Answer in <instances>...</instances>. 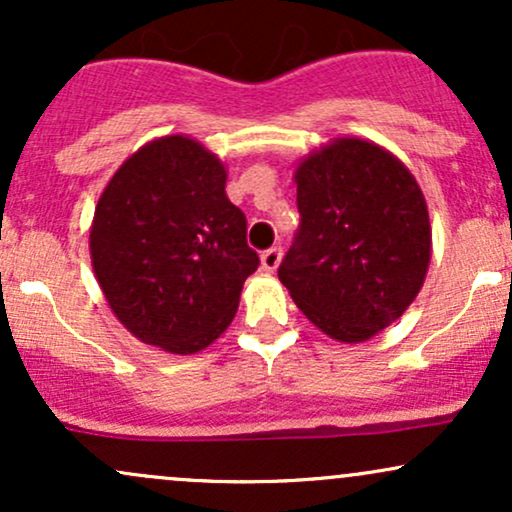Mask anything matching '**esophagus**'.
I'll use <instances>...</instances> for the list:
<instances>
[{
    "label": "esophagus",
    "mask_w": 512,
    "mask_h": 512,
    "mask_svg": "<svg viewBox=\"0 0 512 512\" xmlns=\"http://www.w3.org/2000/svg\"><path fill=\"white\" fill-rule=\"evenodd\" d=\"M260 262H262V269L267 274H274L276 272V267H279V262H281V250L279 248H269V250H264L262 252V257H260Z\"/></svg>",
    "instance_id": "obj_1"
}]
</instances>
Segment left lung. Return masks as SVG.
Returning <instances> with one entry per match:
<instances>
[{
    "instance_id": "obj_1",
    "label": "left lung",
    "mask_w": 512,
    "mask_h": 512,
    "mask_svg": "<svg viewBox=\"0 0 512 512\" xmlns=\"http://www.w3.org/2000/svg\"><path fill=\"white\" fill-rule=\"evenodd\" d=\"M293 180L301 228L279 281L327 337L368 342L424 286L433 245L424 192L392 151L358 137L320 146Z\"/></svg>"
}]
</instances>
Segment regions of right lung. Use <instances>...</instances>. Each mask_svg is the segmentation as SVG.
<instances>
[{
    "instance_id": "1",
    "label": "right lung",
    "mask_w": 512,
    "mask_h": 512,
    "mask_svg": "<svg viewBox=\"0 0 512 512\" xmlns=\"http://www.w3.org/2000/svg\"><path fill=\"white\" fill-rule=\"evenodd\" d=\"M226 178L207 146L168 134L139 146L101 192L88 236L93 274L139 342L190 356L236 317L260 257Z\"/></svg>"
}]
</instances>
